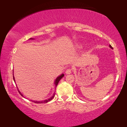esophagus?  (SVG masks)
<instances>
[{"instance_id": "34e87169", "label": "esophagus", "mask_w": 127, "mask_h": 127, "mask_svg": "<svg viewBox=\"0 0 127 127\" xmlns=\"http://www.w3.org/2000/svg\"><path fill=\"white\" fill-rule=\"evenodd\" d=\"M72 69L69 68V69H67L66 70V71H65V73L66 74H69L72 73Z\"/></svg>"}]
</instances>
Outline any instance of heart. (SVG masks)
<instances>
[{
	"label": "heart",
	"instance_id": "b5f03b06",
	"mask_svg": "<svg viewBox=\"0 0 127 127\" xmlns=\"http://www.w3.org/2000/svg\"><path fill=\"white\" fill-rule=\"evenodd\" d=\"M82 47H83L82 45H77V48H81Z\"/></svg>",
	"mask_w": 127,
	"mask_h": 127
}]
</instances>
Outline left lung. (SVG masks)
<instances>
[{
	"mask_svg": "<svg viewBox=\"0 0 127 127\" xmlns=\"http://www.w3.org/2000/svg\"><path fill=\"white\" fill-rule=\"evenodd\" d=\"M109 47H110L111 48H112V49H113V47H112V46H111V45H110V46H109Z\"/></svg>",
	"mask_w": 127,
	"mask_h": 127,
	"instance_id": "obj_1",
	"label": "left lung"
}]
</instances>
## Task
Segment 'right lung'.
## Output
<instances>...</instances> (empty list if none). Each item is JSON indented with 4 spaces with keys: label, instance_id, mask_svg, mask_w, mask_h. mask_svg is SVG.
Wrapping results in <instances>:
<instances>
[{
    "label": "right lung",
    "instance_id": "right-lung-1",
    "mask_svg": "<svg viewBox=\"0 0 127 127\" xmlns=\"http://www.w3.org/2000/svg\"><path fill=\"white\" fill-rule=\"evenodd\" d=\"M31 39V40H33V39H33V38H31V39ZM64 76V74H62L61 75H60V76H59L56 79V80H55V87H57V85H58V83H59V81H60V80L62 79V77H63ZM13 79H14V82H15V79H14V76H13ZM18 92H19V93L20 94V95H21V96H23V95L21 93V92L19 91L18 90ZM54 96H55V94H54V95H53V96H52L51 97H50V98H48V99H46V100H40V101H37V100H33V102H34V103H47L48 102H49V101H50V100H52L53 99V98H54Z\"/></svg>",
    "mask_w": 127,
    "mask_h": 127
}]
</instances>
